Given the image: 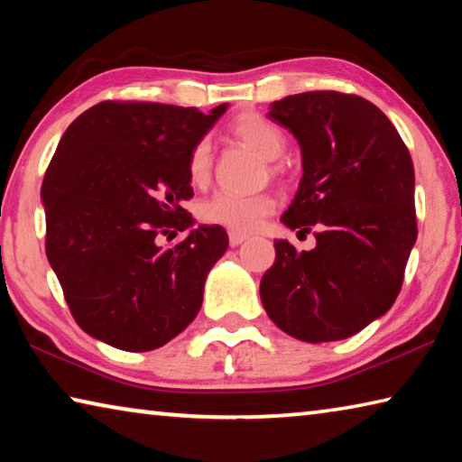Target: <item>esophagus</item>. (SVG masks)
<instances>
[{
    "label": "esophagus",
    "instance_id": "obj_1",
    "mask_svg": "<svg viewBox=\"0 0 462 462\" xmlns=\"http://www.w3.org/2000/svg\"><path fill=\"white\" fill-rule=\"evenodd\" d=\"M228 238H230V246H238V245H242V242H245L248 236H246V234H240V232H230Z\"/></svg>",
    "mask_w": 462,
    "mask_h": 462
}]
</instances>
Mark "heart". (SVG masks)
<instances>
[{
  "mask_svg": "<svg viewBox=\"0 0 462 462\" xmlns=\"http://www.w3.org/2000/svg\"><path fill=\"white\" fill-rule=\"evenodd\" d=\"M232 134L242 143L254 148L263 159L273 161L285 151V134L275 122L264 118L261 114L246 112L234 118L230 124ZM187 175L195 187H201L209 181L212 175V144L208 138H201L191 148L187 159ZM275 195L269 191L261 193H234L217 191L212 198L199 203L198 216L201 222L232 232H253L256 226L275 209Z\"/></svg>",
  "mask_w": 462,
  "mask_h": 462,
  "instance_id": "b5f03b06",
  "label": "heart"
}]
</instances>
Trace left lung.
<instances>
[{
  "label": "left lung",
  "instance_id": "8db88e82",
  "mask_svg": "<svg viewBox=\"0 0 462 462\" xmlns=\"http://www.w3.org/2000/svg\"><path fill=\"white\" fill-rule=\"evenodd\" d=\"M269 118L301 146L303 177L281 220L300 234L316 228V248L275 242L263 306L297 340H344L402 291L418 238L410 151L387 116L353 93H297L273 101Z\"/></svg>",
  "mask_w": 462,
  "mask_h": 462
}]
</instances>
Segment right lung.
<instances>
[{"label":"right lung","instance_id":"1","mask_svg":"<svg viewBox=\"0 0 462 462\" xmlns=\"http://www.w3.org/2000/svg\"><path fill=\"white\" fill-rule=\"evenodd\" d=\"M226 112L107 99L62 134L44 173L46 256L81 330L128 353L173 340L198 316L209 269L228 248L220 226L175 246L193 224L183 201L191 148Z\"/></svg>","mask_w":462,"mask_h":462}]
</instances>
